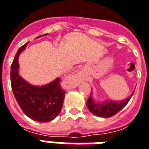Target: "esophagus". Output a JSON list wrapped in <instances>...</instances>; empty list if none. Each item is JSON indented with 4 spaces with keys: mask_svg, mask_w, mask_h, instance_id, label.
<instances>
[{
    "mask_svg": "<svg viewBox=\"0 0 149 149\" xmlns=\"http://www.w3.org/2000/svg\"><path fill=\"white\" fill-rule=\"evenodd\" d=\"M73 79H74V80H77L78 77H73Z\"/></svg>",
    "mask_w": 149,
    "mask_h": 149,
    "instance_id": "esophagus-1",
    "label": "esophagus"
}]
</instances>
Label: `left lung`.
Here are the masks:
<instances>
[{
  "instance_id": "left-lung-1",
  "label": "left lung",
  "mask_w": 149,
  "mask_h": 149,
  "mask_svg": "<svg viewBox=\"0 0 149 149\" xmlns=\"http://www.w3.org/2000/svg\"><path fill=\"white\" fill-rule=\"evenodd\" d=\"M132 96L125 101H123L120 102H106L103 104H97L93 101L92 97L90 95L87 100V107L91 113L95 114L97 116L103 117V118H109L121 111L122 109L128 103Z\"/></svg>"
}]
</instances>
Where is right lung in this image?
<instances>
[{"instance_id":"1","label":"right lung","mask_w":149,"mask_h":149,"mask_svg":"<svg viewBox=\"0 0 149 149\" xmlns=\"http://www.w3.org/2000/svg\"><path fill=\"white\" fill-rule=\"evenodd\" d=\"M26 44L22 46L17 52L10 68V81L13 95L21 109L29 118L42 123L50 122L61 111L65 90L60 85V78L49 85L37 87L28 84L18 75L17 59Z\"/></svg>"}]
</instances>
